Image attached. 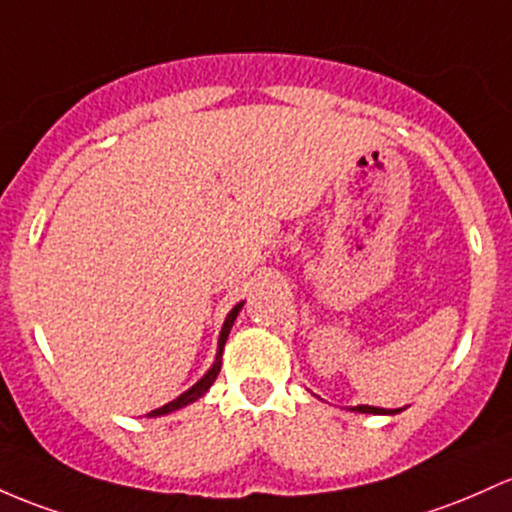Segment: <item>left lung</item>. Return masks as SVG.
<instances>
[{"instance_id": "8db88e82", "label": "left lung", "mask_w": 512, "mask_h": 512, "mask_svg": "<svg viewBox=\"0 0 512 512\" xmlns=\"http://www.w3.org/2000/svg\"><path fill=\"white\" fill-rule=\"evenodd\" d=\"M355 411H359V413H374V415L389 413V411H384V408H374V406H357ZM393 413H398V411H393Z\"/></svg>"}]
</instances>
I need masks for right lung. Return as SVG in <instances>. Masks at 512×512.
Listing matches in <instances>:
<instances>
[{
	"mask_svg": "<svg viewBox=\"0 0 512 512\" xmlns=\"http://www.w3.org/2000/svg\"><path fill=\"white\" fill-rule=\"evenodd\" d=\"M240 308H243V303H238V306H235L233 311L228 313L226 323H223V330H221V338H218V352H216V362H213V367L209 369V372H206L204 379H201V381H196V384L192 386V389H189L187 393H182V396H179V398H174V401H172V403H167V406L157 408V411H150V413H148L150 418H155V415H165V413H172V411H177V408L187 406V403H192V401H196V398H199V396H204L206 389H209V386L213 384V381H216L218 372H221V355H223V345H226V340H228V333H230V328H233V320H235V316H238V313H240Z\"/></svg>",
	"mask_w": 512,
	"mask_h": 512,
	"instance_id": "obj_1",
	"label": "right lung"
}]
</instances>
